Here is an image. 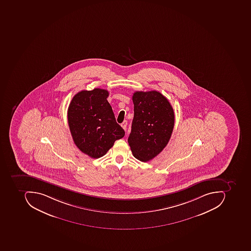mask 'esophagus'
<instances>
[{"mask_svg":"<svg viewBox=\"0 0 251 251\" xmlns=\"http://www.w3.org/2000/svg\"><path fill=\"white\" fill-rule=\"evenodd\" d=\"M126 125H127V122L126 121H124L123 123L121 125L124 129H126Z\"/></svg>","mask_w":251,"mask_h":251,"instance_id":"34e87169","label":"esophagus"}]
</instances>
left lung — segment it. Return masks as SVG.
I'll list each match as a JSON object with an SVG mask.
<instances>
[{
    "label": "left lung",
    "instance_id": "obj_1",
    "mask_svg": "<svg viewBox=\"0 0 251 251\" xmlns=\"http://www.w3.org/2000/svg\"><path fill=\"white\" fill-rule=\"evenodd\" d=\"M134 117L128 143L133 156L143 162L151 161L169 142L174 126V109L156 90L133 94Z\"/></svg>",
    "mask_w": 251,
    "mask_h": 251
}]
</instances>
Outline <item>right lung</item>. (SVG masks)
<instances>
[{"mask_svg":"<svg viewBox=\"0 0 251 251\" xmlns=\"http://www.w3.org/2000/svg\"><path fill=\"white\" fill-rule=\"evenodd\" d=\"M103 89L82 90L72 98L68 108V122L75 144L92 158L106 154L117 139L125 136L116 122Z\"/></svg>","mask_w":251,"mask_h":251,"instance_id":"right-lung-1","label":"right lung"}]
</instances>
